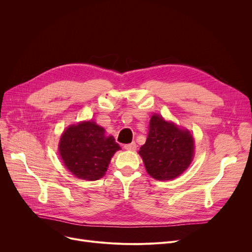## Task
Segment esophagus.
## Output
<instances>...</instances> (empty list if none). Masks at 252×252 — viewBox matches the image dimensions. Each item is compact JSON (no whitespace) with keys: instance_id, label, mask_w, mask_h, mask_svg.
<instances>
[{"instance_id":"1","label":"esophagus","mask_w":252,"mask_h":252,"mask_svg":"<svg viewBox=\"0 0 252 252\" xmlns=\"http://www.w3.org/2000/svg\"><path fill=\"white\" fill-rule=\"evenodd\" d=\"M124 147H125V149H126V150L135 151V150H136V148H137V145H136V143H135V142H131V143H129V144H126Z\"/></svg>"}]
</instances>
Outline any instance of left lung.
I'll use <instances>...</instances> for the list:
<instances>
[{
  "mask_svg": "<svg viewBox=\"0 0 252 252\" xmlns=\"http://www.w3.org/2000/svg\"><path fill=\"white\" fill-rule=\"evenodd\" d=\"M194 148V139L188 129L166 122L159 114H153L146 143L140 148L139 154L153 179L169 181L189 167Z\"/></svg>",
  "mask_w": 252,
  "mask_h": 252,
  "instance_id": "8db88e82",
  "label": "left lung"
}]
</instances>
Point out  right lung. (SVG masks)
I'll return each instance as SVG.
<instances>
[{"instance_id":"add662e5","label":"right lung","mask_w":252,"mask_h":252,"mask_svg":"<svg viewBox=\"0 0 252 252\" xmlns=\"http://www.w3.org/2000/svg\"><path fill=\"white\" fill-rule=\"evenodd\" d=\"M117 150L121 146L113 136H105V129L92 121L69 126L59 142V153L66 168L87 181L101 179Z\"/></svg>"}]
</instances>
